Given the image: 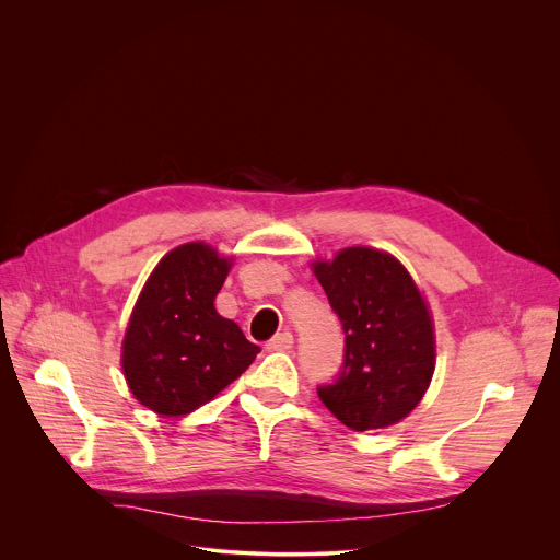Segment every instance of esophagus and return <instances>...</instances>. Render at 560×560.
I'll return each mask as SVG.
<instances>
[{"instance_id": "esophagus-1", "label": "esophagus", "mask_w": 560, "mask_h": 560, "mask_svg": "<svg viewBox=\"0 0 560 560\" xmlns=\"http://www.w3.org/2000/svg\"><path fill=\"white\" fill-rule=\"evenodd\" d=\"M292 343H294V339H292L290 332H279V335H275V337L266 343V348H268L270 352H285V350L292 348Z\"/></svg>"}]
</instances>
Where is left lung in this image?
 I'll return each instance as SVG.
<instances>
[{
	"mask_svg": "<svg viewBox=\"0 0 560 560\" xmlns=\"http://www.w3.org/2000/svg\"><path fill=\"white\" fill-rule=\"evenodd\" d=\"M310 266L346 332L343 372L318 387V398L354 432L404 421L436 368L434 318L417 281L394 255L370 246Z\"/></svg>",
	"mask_w": 560,
	"mask_h": 560,
	"instance_id": "left-lung-1",
	"label": "left lung"
}]
</instances>
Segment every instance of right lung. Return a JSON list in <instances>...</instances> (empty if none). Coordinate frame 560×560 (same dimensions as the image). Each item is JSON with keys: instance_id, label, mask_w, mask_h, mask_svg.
<instances>
[{"instance_id": "obj_1", "label": "right lung", "mask_w": 560, "mask_h": 560, "mask_svg": "<svg viewBox=\"0 0 560 560\" xmlns=\"http://www.w3.org/2000/svg\"><path fill=\"white\" fill-rule=\"evenodd\" d=\"M234 264L206 242L162 257L145 279L121 341V370L141 406L184 417L206 406L261 352L214 299Z\"/></svg>"}]
</instances>
